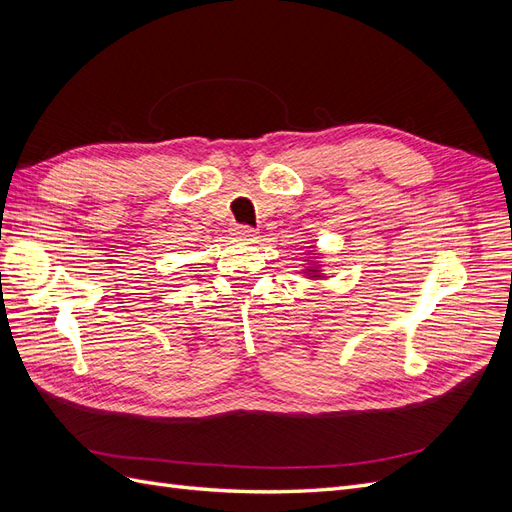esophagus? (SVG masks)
Wrapping results in <instances>:
<instances>
[{
	"label": "esophagus",
	"instance_id": "1",
	"mask_svg": "<svg viewBox=\"0 0 512 512\" xmlns=\"http://www.w3.org/2000/svg\"><path fill=\"white\" fill-rule=\"evenodd\" d=\"M254 228L252 226H247V224H239V226H235V235L237 237H241V239H252L254 237Z\"/></svg>",
	"mask_w": 512,
	"mask_h": 512
}]
</instances>
